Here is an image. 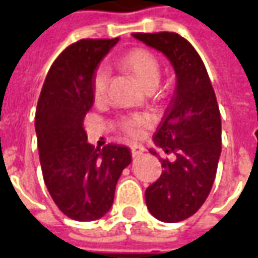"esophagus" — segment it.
<instances>
[{"mask_svg":"<svg viewBox=\"0 0 258 258\" xmlns=\"http://www.w3.org/2000/svg\"><path fill=\"white\" fill-rule=\"evenodd\" d=\"M144 153V149L142 146H139V144H133L131 146V154L133 157H139V155H142Z\"/></svg>","mask_w":258,"mask_h":258,"instance_id":"1","label":"esophagus"}]
</instances>
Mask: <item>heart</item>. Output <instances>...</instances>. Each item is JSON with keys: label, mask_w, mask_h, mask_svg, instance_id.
Masks as SVG:
<instances>
[{"label": "heart", "mask_w": 258, "mask_h": 258, "mask_svg": "<svg viewBox=\"0 0 258 258\" xmlns=\"http://www.w3.org/2000/svg\"><path fill=\"white\" fill-rule=\"evenodd\" d=\"M119 62L123 67L131 71L140 85L149 89H154L157 83L160 82L161 76V67L157 56L144 48H135L127 51L126 54L120 56ZM109 83V69L105 65H100L94 69L91 76V93L96 100H103L107 96ZM149 115L146 114H131L120 116L116 126L120 132L127 138H136L140 133V129L144 126L150 125Z\"/></svg>", "instance_id": "1"}]
</instances>
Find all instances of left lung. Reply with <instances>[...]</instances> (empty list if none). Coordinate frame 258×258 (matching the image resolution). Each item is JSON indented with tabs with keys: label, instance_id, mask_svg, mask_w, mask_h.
I'll list each match as a JSON object with an SVG mask.
<instances>
[{
	"label": "left lung",
	"instance_id": "8db88e82",
	"mask_svg": "<svg viewBox=\"0 0 258 258\" xmlns=\"http://www.w3.org/2000/svg\"><path fill=\"white\" fill-rule=\"evenodd\" d=\"M172 62L178 89L154 135L165 154L161 176L146 189L157 220L179 222L202 207L213 187L221 155V114L211 80L195 47L178 33H133ZM153 154H155L153 151Z\"/></svg>",
	"mask_w": 258,
	"mask_h": 258
}]
</instances>
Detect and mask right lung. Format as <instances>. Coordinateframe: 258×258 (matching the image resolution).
Segmentation results:
<instances>
[{"mask_svg":"<svg viewBox=\"0 0 258 258\" xmlns=\"http://www.w3.org/2000/svg\"><path fill=\"white\" fill-rule=\"evenodd\" d=\"M118 38H85L62 51L47 74L36 108L43 178L56 207L75 221L108 213L115 186L131 162L126 146L87 143L85 118L93 105L91 76Z\"/></svg>","mask_w":258,"mask_h":258,"instance_id":"1","label":"right lung"}]
</instances>
